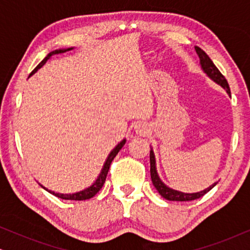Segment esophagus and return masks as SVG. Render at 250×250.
<instances>
[{
  "label": "esophagus",
  "instance_id": "1",
  "mask_svg": "<svg viewBox=\"0 0 250 250\" xmlns=\"http://www.w3.org/2000/svg\"><path fill=\"white\" fill-rule=\"evenodd\" d=\"M134 128L136 133H139V134H146V133L148 132V127H146V125L143 124V123H139V124H136Z\"/></svg>",
  "mask_w": 250,
  "mask_h": 250
}]
</instances>
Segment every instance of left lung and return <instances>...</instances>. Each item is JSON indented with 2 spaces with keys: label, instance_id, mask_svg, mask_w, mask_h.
Returning a JSON list of instances; mask_svg holds the SVG:
<instances>
[{
  "label": "left lung",
  "instance_id": "8db88e82",
  "mask_svg": "<svg viewBox=\"0 0 250 250\" xmlns=\"http://www.w3.org/2000/svg\"><path fill=\"white\" fill-rule=\"evenodd\" d=\"M194 50H196L198 57H199L200 66H201V69H203L204 73L206 74L211 81L215 82V83L223 87L224 90L227 91L229 97H231V91H230V87H229L228 81L225 80V77L221 74V71L217 69L213 61L210 60V58L208 57L206 52L201 50L200 47L194 46ZM150 174H151L152 184L155 186V188L159 192L160 196H162L163 198H165V199H167V200H170V201H189V200L198 199V198L203 197L204 194H206L208 191H210L217 184V182H215L211 184V186L206 188L205 190L198 191V192H192V193L182 192V191L174 190V189H172V188L167 187L166 184L164 183L162 180H160L158 172H157L156 158H155V153H153L152 148H151V150H150Z\"/></svg>",
  "mask_w": 250,
  "mask_h": 250
}]
</instances>
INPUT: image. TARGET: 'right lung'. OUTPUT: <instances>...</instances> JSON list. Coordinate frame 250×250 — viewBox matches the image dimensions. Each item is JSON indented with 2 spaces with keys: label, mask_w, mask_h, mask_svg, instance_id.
I'll list each match as a JSON object with an SVG mask.
<instances>
[{
  "label": "right lung",
  "mask_w": 250,
  "mask_h": 250,
  "mask_svg": "<svg viewBox=\"0 0 250 250\" xmlns=\"http://www.w3.org/2000/svg\"><path fill=\"white\" fill-rule=\"evenodd\" d=\"M73 49H74V47H68V49H58V50L52 51V52H50L45 58H44L42 61H41V62L39 63V66H37L35 69L32 71V74L29 75V77L33 76V75L35 74L37 70L41 69V68H42L44 64L46 63V61L49 60L52 56H56V54H59V53H63V52H66V51H70ZM125 143H126V139H123L122 141L119 142L118 145L111 150L110 153H109L108 157H107V159H105L104 166H102V169H101L100 174H99V176L97 177V180H95L94 182L92 183V186L86 188V189L78 191V192H75V193H59V192H54V191H51L49 189H46V188L43 187L42 184H40V186L42 187L44 190H46L47 192L52 193L53 196H56L58 198H61V199H64V200H86V199H90V198L94 197L95 194H97L99 191H100L101 188L104 187V184L105 182V177H107V174H108V170H109V167H110V164H111L112 160H114L116 155H117V153L119 152V150H121L123 146H124Z\"/></svg>",
  "instance_id": "obj_1"
}]
</instances>
